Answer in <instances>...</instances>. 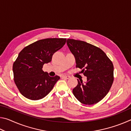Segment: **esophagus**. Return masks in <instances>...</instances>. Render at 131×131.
<instances>
[{"label":"esophagus","mask_w":131,"mask_h":131,"mask_svg":"<svg viewBox=\"0 0 131 131\" xmlns=\"http://www.w3.org/2000/svg\"><path fill=\"white\" fill-rule=\"evenodd\" d=\"M62 78L65 79H69L70 78L69 76H62Z\"/></svg>","instance_id":"obj_1"}]
</instances>
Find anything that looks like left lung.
<instances>
[{
	"label": "left lung",
	"instance_id": "obj_1",
	"mask_svg": "<svg viewBox=\"0 0 131 131\" xmlns=\"http://www.w3.org/2000/svg\"><path fill=\"white\" fill-rule=\"evenodd\" d=\"M67 45L76 59V67L87 77L73 89L77 100L84 105L99 102L109 91L113 83L114 67L112 62L101 48L87 42L68 39Z\"/></svg>",
	"mask_w": 131,
	"mask_h": 131
}]
</instances>
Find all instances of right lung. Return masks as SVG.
Segmentation results:
<instances>
[{
  "mask_svg": "<svg viewBox=\"0 0 131 131\" xmlns=\"http://www.w3.org/2000/svg\"><path fill=\"white\" fill-rule=\"evenodd\" d=\"M66 39L39 40L26 46L19 53L13 63L14 80L21 94L26 98L36 101L50 92L60 79L50 77L42 70L44 63L51 61L52 55L65 45Z\"/></svg>",
  "mask_w": 131,
  "mask_h": 131,
  "instance_id": "right-lung-1",
  "label": "right lung"
}]
</instances>
